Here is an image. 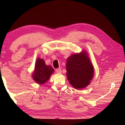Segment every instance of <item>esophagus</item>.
I'll return each instance as SVG.
<instances>
[{
  "instance_id": "esophagus-1",
  "label": "esophagus",
  "mask_w": 125,
  "mask_h": 125,
  "mask_svg": "<svg viewBox=\"0 0 125 125\" xmlns=\"http://www.w3.org/2000/svg\"><path fill=\"white\" fill-rule=\"evenodd\" d=\"M56 72L57 73H61V72H62V71H61V68H58V69H56Z\"/></svg>"
}]
</instances>
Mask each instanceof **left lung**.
Instances as JSON below:
<instances>
[{
	"label": "left lung",
	"instance_id": "left-lung-1",
	"mask_svg": "<svg viewBox=\"0 0 125 125\" xmlns=\"http://www.w3.org/2000/svg\"><path fill=\"white\" fill-rule=\"evenodd\" d=\"M86 51L72 54L67 60L66 75L73 87L81 89L86 87L94 76V67Z\"/></svg>",
	"mask_w": 125,
	"mask_h": 125
}]
</instances>
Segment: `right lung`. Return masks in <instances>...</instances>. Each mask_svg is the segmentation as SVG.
I'll return each instance as SVG.
<instances>
[{
    "mask_svg": "<svg viewBox=\"0 0 125 125\" xmlns=\"http://www.w3.org/2000/svg\"><path fill=\"white\" fill-rule=\"evenodd\" d=\"M54 71L51 65H46L43 59L39 57L36 61L34 71L32 74V79L36 83L42 85L47 82Z\"/></svg>",
    "mask_w": 125,
    "mask_h": 125,
    "instance_id": "right-lung-1",
    "label": "right lung"
}]
</instances>
